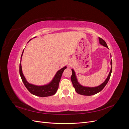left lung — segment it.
I'll return each instance as SVG.
<instances>
[{"label":"left lung","instance_id":"1","mask_svg":"<svg viewBox=\"0 0 129 129\" xmlns=\"http://www.w3.org/2000/svg\"><path fill=\"white\" fill-rule=\"evenodd\" d=\"M99 39L100 44L101 45H102L107 48H108L107 44H106V42H105V41L104 40H103L101 38H99ZM110 64L111 66V69L106 80H105L104 82H103L102 84L99 85V86L95 87H85V86H83V85H82L81 84H80V83L77 81L75 71H74V70L73 69H72V75L71 77V80L72 82L73 87H74V88H75L76 92L79 93V94H80L82 95H84V96H91V95L96 94V93L100 92L105 87V85H106V84L108 82L109 79H110V77L112 72V60H111L110 62Z\"/></svg>","mask_w":129,"mask_h":129}]
</instances>
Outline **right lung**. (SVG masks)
<instances>
[{"label": "right lung", "mask_w": 129, "mask_h": 129, "mask_svg": "<svg viewBox=\"0 0 129 129\" xmlns=\"http://www.w3.org/2000/svg\"><path fill=\"white\" fill-rule=\"evenodd\" d=\"M36 38V37L34 38ZM23 53H24V50H23L21 54V60L22 56L23 55ZM66 68H67V67L65 66V67L61 68V69L58 70L56 72L55 75L53 77L52 80L49 83L43 85H37L28 82V81L26 80L25 77L24 76V74H23L21 62L20 63V66H19V73H20L21 80L25 86L32 94L37 96L44 97L53 95L56 92L58 88V84H59L62 73H63L64 70Z\"/></svg>", "instance_id": "right-lung-1"}]
</instances>
